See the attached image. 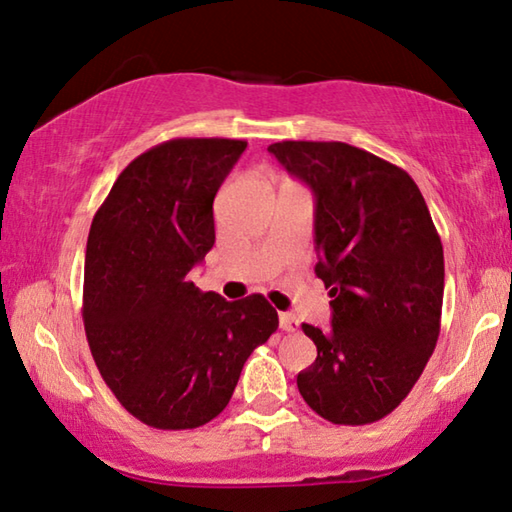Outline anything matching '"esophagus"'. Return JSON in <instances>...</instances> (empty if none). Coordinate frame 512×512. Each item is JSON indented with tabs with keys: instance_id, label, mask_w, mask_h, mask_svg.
Segmentation results:
<instances>
[{
	"instance_id": "1",
	"label": "esophagus",
	"mask_w": 512,
	"mask_h": 512,
	"mask_svg": "<svg viewBox=\"0 0 512 512\" xmlns=\"http://www.w3.org/2000/svg\"><path fill=\"white\" fill-rule=\"evenodd\" d=\"M298 327H300L298 318L293 314H287V311H282V314H280V329H282V332H298Z\"/></svg>"
}]
</instances>
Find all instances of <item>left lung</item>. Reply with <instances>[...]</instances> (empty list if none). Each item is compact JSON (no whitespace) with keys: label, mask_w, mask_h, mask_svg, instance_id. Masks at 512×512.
Listing matches in <instances>:
<instances>
[{"label":"left lung","mask_w":512,"mask_h":512,"mask_svg":"<svg viewBox=\"0 0 512 512\" xmlns=\"http://www.w3.org/2000/svg\"><path fill=\"white\" fill-rule=\"evenodd\" d=\"M316 198V275L332 327L302 325L318 357L298 391L320 418L370 424L400 406L436 348L443 244L404 169L345 142L268 146Z\"/></svg>","instance_id":"obj_1"}]
</instances>
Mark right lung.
Here are the masks:
<instances>
[{"instance_id": "obj_1", "label": "right lung", "mask_w": 512, "mask_h": 512, "mask_svg": "<svg viewBox=\"0 0 512 512\" xmlns=\"http://www.w3.org/2000/svg\"><path fill=\"white\" fill-rule=\"evenodd\" d=\"M244 140L180 137L119 173L92 219L83 323L94 363L124 409L155 429H196L228 406L277 311L194 287L214 246L212 203Z\"/></svg>"}]
</instances>
